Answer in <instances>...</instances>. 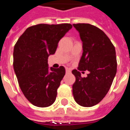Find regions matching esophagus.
Returning a JSON list of instances; mask_svg holds the SVG:
<instances>
[{"mask_svg":"<svg viewBox=\"0 0 130 130\" xmlns=\"http://www.w3.org/2000/svg\"><path fill=\"white\" fill-rule=\"evenodd\" d=\"M71 70L69 68H66V73H70Z\"/></svg>","mask_w":130,"mask_h":130,"instance_id":"1","label":"esophagus"}]
</instances>
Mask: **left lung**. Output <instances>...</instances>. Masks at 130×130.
Here are the masks:
<instances>
[{"instance_id":"obj_1","label":"left lung","mask_w":130,"mask_h":130,"mask_svg":"<svg viewBox=\"0 0 130 130\" xmlns=\"http://www.w3.org/2000/svg\"><path fill=\"white\" fill-rule=\"evenodd\" d=\"M83 43L78 70H73L76 81L72 93L76 102L85 107L96 105L106 95L113 81L117 61L114 46L104 32L89 24H73ZM90 72L82 77L79 71Z\"/></svg>"}]
</instances>
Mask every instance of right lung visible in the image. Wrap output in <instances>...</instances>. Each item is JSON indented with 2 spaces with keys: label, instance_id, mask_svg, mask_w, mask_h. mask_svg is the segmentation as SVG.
I'll return each instance as SVG.
<instances>
[{
  "label": "right lung",
  "instance_id": "right-lung-1",
  "mask_svg": "<svg viewBox=\"0 0 130 130\" xmlns=\"http://www.w3.org/2000/svg\"><path fill=\"white\" fill-rule=\"evenodd\" d=\"M72 26L70 24H37L28 28L14 47L13 66L22 93L38 107L54 103L65 74L64 67L48 68V57Z\"/></svg>",
  "mask_w": 130,
  "mask_h": 130
}]
</instances>
